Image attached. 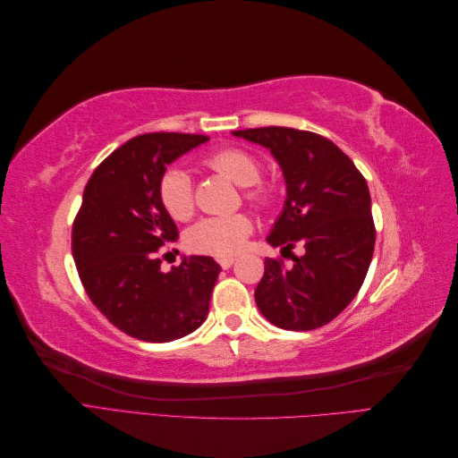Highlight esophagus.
I'll use <instances>...</instances> for the list:
<instances>
[{"instance_id":"obj_1","label":"esophagus","mask_w":458,"mask_h":458,"mask_svg":"<svg viewBox=\"0 0 458 458\" xmlns=\"http://www.w3.org/2000/svg\"><path fill=\"white\" fill-rule=\"evenodd\" d=\"M234 263V258H219V266L224 269H229Z\"/></svg>"}]
</instances>
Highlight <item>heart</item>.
<instances>
[{
  "mask_svg": "<svg viewBox=\"0 0 458 458\" xmlns=\"http://www.w3.org/2000/svg\"><path fill=\"white\" fill-rule=\"evenodd\" d=\"M204 164L239 187H246L244 199L258 210H266L273 204V191L258 183L261 164L252 152L234 147L221 148L208 157ZM158 200L175 221H187L195 214V197L189 175L179 168L165 170L158 182ZM250 231L252 221L244 214L202 217L187 231V246L200 254L231 258L241 252Z\"/></svg>",
  "mask_w": 458,
  "mask_h": 458,
  "instance_id": "obj_1",
  "label": "heart"
}]
</instances>
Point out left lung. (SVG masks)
<instances>
[{
  "instance_id": "obj_1",
  "label": "left lung",
  "mask_w": 458,
  "mask_h": 458,
  "mask_svg": "<svg viewBox=\"0 0 458 458\" xmlns=\"http://www.w3.org/2000/svg\"><path fill=\"white\" fill-rule=\"evenodd\" d=\"M271 150L284 183V208L267 242L281 252L306 248L283 259H266L256 286L261 315L284 330H313L338 317L361 288L377 231L365 177L348 155L323 135L294 128L233 131Z\"/></svg>"
}]
</instances>
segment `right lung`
<instances>
[{"instance_id":"1","label":"right lung","mask_w":458,"mask_h":458,"mask_svg":"<svg viewBox=\"0 0 458 458\" xmlns=\"http://www.w3.org/2000/svg\"><path fill=\"white\" fill-rule=\"evenodd\" d=\"M208 141L192 133H145L108 155L84 189L72 225V256L89 300L110 323L143 342H172L208 315L221 267L210 256L160 271L177 227L158 200L168 165Z\"/></svg>"}]
</instances>
